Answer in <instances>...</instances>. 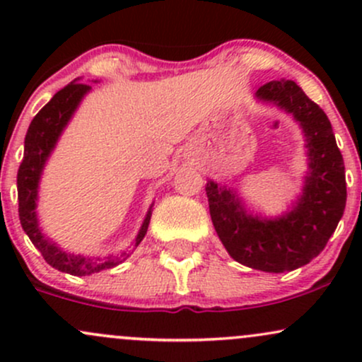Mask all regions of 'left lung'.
Segmentation results:
<instances>
[{"mask_svg": "<svg viewBox=\"0 0 362 362\" xmlns=\"http://www.w3.org/2000/svg\"><path fill=\"white\" fill-rule=\"evenodd\" d=\"M257 98L276 103L293 115L305 132L308 175L301 197L281 218L247 213L231 189L206 185L214 230L236 262L264 272L294 271L325 248L346 209V168L327 114L291 80L265 83Z\"/></svg>", "mask_w": 362, "mask_h": 362, "instance_id": "8db88e82", "label": "left lung"}]
</instances>
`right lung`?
Instances as JSON below:
<instances>
[{
  "mask_svg": "<svg viewBox=\"0 0 362 362\" xmlns=\"http://www.w3.org/2000/svg\"><path fill=\"white\" fill-rule=\"evenodd\" d=\"M91 90L85 83H69L68 86L57 91L47 105H44L28 126L25 136L23 160L20 163L18 175H16V187H18V216L25 233L28 235L30 242L42 253L44 260L52 265L57 271L71 274V276H90V274L100 272L103 269H112L126 260V253L117 257H105V259H86L83 255H74L61 250L56 243L45 238L37 221V192H39V180L49 155L56 146L61 132L68 126L69 119L73 117L74 110L80 105L81 98ZM151 207L149 206L146 218L138 236L134 240V247H138L141 240L148 231L149 219H151Z\"/></svg>",
  "mask_w": 362,
  "mask_h": 362,
  "instance_id": "right-lung-1",
  "label": "right lung"
}]
</instances>
